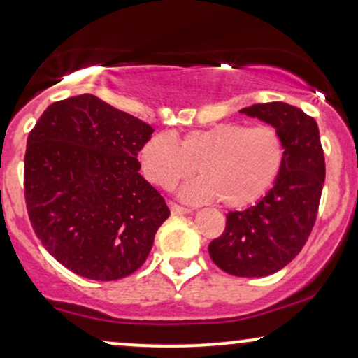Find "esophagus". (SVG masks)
Segmentation results:
<instances>
[{
  "instance_id": "1",
  "label": "esophagus",
  "mask_w": 358,
  "mask_h": 358,
  "mask_svg": "<svg viewBox=\"0 0 358 358\" xmlns=\"http://www.w3.org/2000/svg\"><path fill=\"white\" fill-rule=\"evenodd\" d=\"M169 208H171L172 215H187V213H191L189 208H184L178 203H172V201H169Z\"/></svg>"
}]
</instances>
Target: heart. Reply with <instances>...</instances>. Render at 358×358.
I'll use <instances>...</instances> for the list:
<instances>
[{
	"label": "heart",
	"instance_id": "obj_1",
	"mask_svg": "<svg viewBox=\"0 0 358 358\" xmlns=\"http://www.w3.org/2000/svg\"><path fill=\"white\" fill-rule=\"evenodd\" d=\"M286 147L274 127L216 123L187 131L178 140L157 134L140 150L145 178L169 187L196 172L203 178L182 187L187 201L220 199L224 206L242 208L262 198L275 182Z\"/></svg>",
	"mask_w": 358,
	"mask_h": 358
}]
</instances>
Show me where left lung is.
I'll return each instance as SVG.
<instances>
[{"mask_svg": "<svg viewBox=\"0 0 358 358\" xmlns=\"http://www.w3.org/2000/svg\"><path fill=\"white\" fill-rule=\"evenodd\" d=\"M240 113L268 123L282 136L286 155L272 189L255 206L230 211L210 243V257L236 277H266L286 267L315 227L324 184V154L315 118L287 103H264Z\"/></svg>", "mask_w": 358, "mask_h": 358, "instance_id": "8db88e82", "label": "left lung"}]
</instances>
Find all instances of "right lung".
<instances>
[{
    "label": "right lung",
    "instance_id": "1",
    "mask_svg": "<svg viewBox=\"0 0 358 358\" xmlns=\"http://www.w3.org/2000/svg\"><path fill=\"white\" fill-rule=\"evenodd\" d=\"M154 128L92 94L50 104L27 140L25 201L35 235L57 262L116 280L145 262L171 215L136 159Z\"/></svg>",
    "mask_w": 358,
    "mask_h": 358
}]
</instances>
